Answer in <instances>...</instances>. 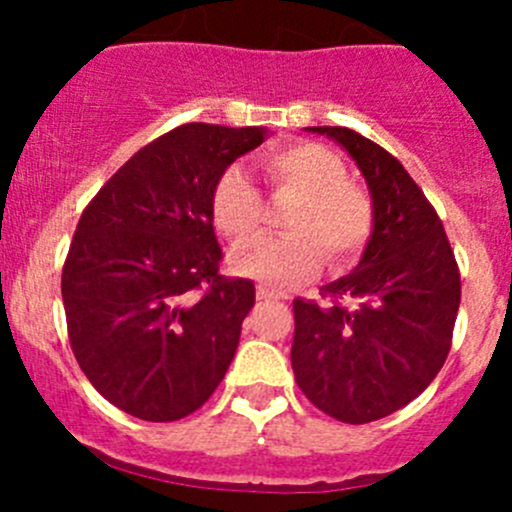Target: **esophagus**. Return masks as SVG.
Listing matches in <instances>:
<instances>
[{
	"label": "esophagus",
	"instance_id": "esophagus-1",
	"mask_svg": "<svg viewBox=\"0 0 512 512\" xmlns=\"http://www.w3.org/2000/svg\"><path fill=\"white\" fill-rule=\"evenodd\" d=\"M285 294L277 292V289H270L267 285H260L257 287V299H265V302H270V299H282Z\"/></svg>",
	"mask_w": 512,
	"mask_h": 512
}]
</instances>
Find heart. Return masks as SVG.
I'll return each instance as SVG.
<instances>
[{
    "mask_svg": "<svg viewBox=\"0 0 512 512\" xmlns=\"http://www.w3.org/2000/svg\"><path fill=\"white\" fill-rule=\"evenodd\" d=\"M260 170L272 193L294 198L285 215V237H257L232 252L242 275L272 287L307 280L327 255L342 270L364 250L374 232L369 193L347 178L344 160L319 143H287L262 153ZM215 227L232 242H245L262 223V198L240 168H227L213 190Z\"/></svg>",
    "mask_w": 512,
    "mask_h": 512,
    "instance_id": "b5f03b06",
    "label": "heart"
}]
</instances>
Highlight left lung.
<instances>
[{"label":"left lung","mask_w":512,"mask_h":512,"mask_svg":"<svg viewBox=\"0 0 512 512\" xmlns=\"http://www.w3.org/2000/svg\"><path fill=\"white\" fill-rule=\"evenodd\" d=\"M309 131L334 138L356 160L374 203V232L352 275L324 287L329 304L294 299V381L337 421H379L441 371L461 272L441 218L399 160L352 128Z\"/></svg>","instance_id":"8db88e82"}]
</instances>
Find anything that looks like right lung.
Listing matches in <instances>:
<instances>
[{
    "instance_id": "obj_1",
    "label": "right lung",
    "mask_w": 512,
    "mask_h": 512,
    "mask_svg": "<svg viewBox=\"0 0 512 512\" xmlns=\"http://www.w3.org/2000/svg\"><path fill=\"white\" fill-rule=\"evenodd\" d=\"M265 128L185 123L103 183L64 272L71 352L103 399L143 421L198 411L223 381L255 285L220 275L213 190Z\"/></svg>"
}]
</instances>
